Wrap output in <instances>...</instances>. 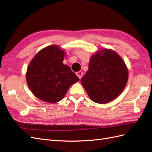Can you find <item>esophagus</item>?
<instances>
[{"mask_svg": "<svg viewBox=\"0 0 152 152\" xmlns=\"http://www.w3.org/2000/svg\"><path fill=\"white\" fill-rule=\"evenodd\" d=\"M76 75H77V76H78L80 79H81L82 76H83V72H81V71H79V72H76Z\"/></svg>", "mask_w": 152, "mask_h": 152, "instance_id": "esophagus-1", "label": "esophagus"}]
</instances>
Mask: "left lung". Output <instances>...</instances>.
<instances>
[{
    "instance_id": "8db88e82",
    "label": "left lung",
    "mask_w": 152,
    "mask_h": 152,
    "mask_svg": "<svg viewBox=\"0 0 152 152\" xmlns=\"http://www.w3.org/2000/svg\"><path fill=\"white\" fill-rule=\"evenodd\" d=\"M128 76L127 67L122 58L114 50L105 48L91 56L89 69L81 82L93 102L106 104L124 91Z\"/></svg>"
}]
</instances>
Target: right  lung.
Listing matches in <instances>:
<instances>
[{
    "mask_svg": "<svg viewBox=\"0 0 152 152\" xmlns=\"http://www.w3.org/2000/svg\"><path fill=\"white\" fill-rule=\"evenodd\" d=\"M65 51L57 45L38 51L28 64L26 80L33 95L42 101L56 103L62 100L69 89L80 79L64 64Z\"/></svg>",
    "mask_w": 152,
    "mask_h": 152,
    "instance_id": "1",
    "label": "right lung"
}]
</instances>
